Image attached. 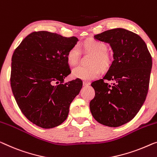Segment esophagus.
Instances as JSON below:
<instances>
[{
	"label": "esophagus",
	"instance_id": "obj_1",
	"mask_svg": "<svg viewBox=\"0 0 157 157\" xmlns=\"http://www.w3.org/2000/svg\"><path fill=\"white\" fill-rule=\"evenodd\" d=\"M90 85V82H89L87 81H84L83 82V86H89Z\"/></svg>",
	"mask_w": 157,
	"mask_h": 157
}]
</instances>
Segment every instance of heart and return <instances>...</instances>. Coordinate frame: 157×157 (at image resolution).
Returning a JSON list of instances; mask_svg holds the SVG:
<instances>
[{
  "label": "heart",
  "mask_w": 157,
  "mask_h": 157,
  "mask_svg": "<svg viewBox=\"0 0 157 157\" xmlns=\"http://www.w3.org/2000/svg\"><path fill=\"white\" fill-rule=\"evenodd\" d=\"M86 51L92 53L94 56L90 61V66H79L72 70V76L84 80H91L97 78L100 74V67L106 69L111 61L110 56L107 53V46L104 42L98 40H91L84 44ZM80 56V50L78 46H75L70 49L67 54V61L71 65L78 63ZM98 64L99 65H97Z\"/></svg>",
  "instance_id": "b5f03b06"
}]
</instances>
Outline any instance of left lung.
Wrapping results in <instances>:
<instances>
[{"label":"left lung","instance_id":"obj_1","mask_svg":"<svg viewBox=\"0 0 157 157\" xmlns=\"http://www.w3.org/2000/svg\"><path fill=\"white\" fill-rule=\"evenodd\" d=\"M94 38L109 44L113 60L104 78L92 83L95 97L90 104L91 113L102 125L119 127L132 120L145 101L151 56L139 35L122 28L107 30Z\"/></svg>","mask_w":157,"mask_h":157}]
</instances>
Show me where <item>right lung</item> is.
I'll list each match as a JSON object with an SVG mask.
<instances>
[{"label":"right lung","instance_id":"1","mask_svg":"<svg viewBox=\"0 0 157 157\" xmlns=\"http://www.w3.org/2000/svg\"><path fill=\"white\" fill-rule=\"evenodd\" d=\"M78 41L75 36L35 32L14 51L12 91L22 113L39 127L52 128L63 123L70 105L80 92L81 79L63 84L71 72L67 54Z\"/></svg>","mask_w":157,"mask_h":157}]
</instances>
